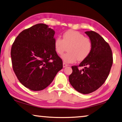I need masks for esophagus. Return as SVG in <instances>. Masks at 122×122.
Here are the masks:
<instances>
[{
  "mask_svg": "<svg viewBox=\"0 0 122 122\" xmlns=\"http://www.w3.org/2000/svg\"><path fill=\"white\" fill-rule=\"evenodd\" d=\"M68 66V65H67V64H66V63H64V62L63 63V67H64V68H65V67H67Z\"/></svg>",
  "mask_w": 122,
  "mask_h": 122,
  "instance_id": "obj_1",
  "label": "esophagus"
}]
</instances>
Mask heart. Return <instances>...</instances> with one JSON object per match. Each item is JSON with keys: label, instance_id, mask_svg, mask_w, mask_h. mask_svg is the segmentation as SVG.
Here are the masks:
<instances>
[{"label": "heart", "instance_id": "1", "mask_svg": "<svg viewBox=\"0 0 122 122\" xmlns=\"http://www.w3.org/2000/svg\"><path fill=\"white\" fill-rule=\"evenodd\" d=\"M68 46V52L61 56L62 60L67 63L75 62L77 60L80 61L84 60L90 55L92 49L89 38L73 30L65 32L62 39L57 37L54 41V48L59 55H62Z\"/></svg>", "mask_w": 122, "mask_h": 122}]
</instances>
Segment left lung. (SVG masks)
Instances as JSON below:
<instances>
[{
	"instance_id": "8db88e82",
	"label": "left lung",
	"mask_w": 122,
	"mask_h": 122,
	"mask_svg": "<svg viewBox=\"0 0 122 122\" xmlns=\"http://www.w3.org/2000/svg\"><path fill=\"white\" fill-rule=\"evenodd\" d=\"M92 44L90 55L79 65L84 66L79 70L72 66L73 72L69 81L74 89L83 94H88L99 89L107 78L113 63L112 50L108 44L97 33L87 31Z\"/></svg>"
}]
</instances>
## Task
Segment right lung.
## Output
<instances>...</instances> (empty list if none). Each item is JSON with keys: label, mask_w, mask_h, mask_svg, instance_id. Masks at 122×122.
I'll list each match as a JSON object with an SVG mask.
<instances>
[{"label": "right lung", "mask_w": 122, "mask_h": 122, "mask_svg": "<svg viewBox=\"0 0 122 122\" xmlns=\"http://www.w3.org/2000/svg\"><path fill=\"white\" fill-rule=\"evenodd\" d=\"M55 31L39 23L23 30L11 50L12 68L22 84L29 89H44L63 67L54 48Z\"/></svg>", "instance_id": "add662e5"}]
</instances>
